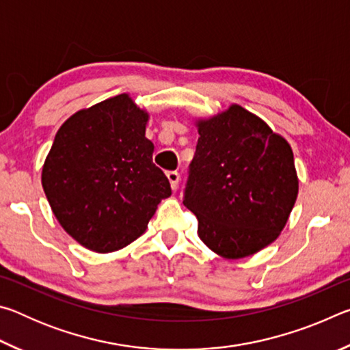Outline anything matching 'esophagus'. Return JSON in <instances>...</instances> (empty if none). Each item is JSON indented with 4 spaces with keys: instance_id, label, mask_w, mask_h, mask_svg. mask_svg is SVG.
I'll list each match as a JSON object with an SVG mask.
<instances>
[{
    "instance_id": "esophagus-1",
    "label": "esophagus",
    "mask_w": 350,
    "mask_h": 350,
    "mask_svg": "<svg viewBox=\"0 0 350 350\" xmlns=\"http://www.w3.org/2000/svg\"><path fill=\"white\" fill-rule=\"evenodd\" d=\"M167 177H168V180H170V183H171V188H173V189H177V187H179L180 174L177 173V171H168V173H167Z\"/></svg>"
}]
</instances>
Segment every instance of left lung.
I'll list each match as a JSON object with an SVG mask.
<instances>
[{"label": "left lung", "instance_id": "1", "mask_svg": "<svg viewBox=\"0 0 350 350\" xmlns=\"http://www.w3.org/2000/svg\"><path fill=\"white\" fill-rule=\"evenodd\" d=\"M196 126L183 205L210 250L225 259L250 256L280 236L298 196L292 148L239 105Z\"/></svg>", "mask_w": 350, "mask_h": 350}]
</instances>
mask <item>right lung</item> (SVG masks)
Segmentation results:
<instances>
[{
	"label": "right lung",
	"mask_w": 350,
	"mask_h": 350,
	"mask_svg": "<svg viewBox=\"0 0 350 350\" xmlns=\"http://www.w3.org/2000/svg\"><path fill=\"white\" fill-rule=\"evenodd\" d=\"M148 118L120 94L75 112L55 134L41 183L64 232L88 250L131 244L171 196L167 176L152 163Z\"/></svg>",
	"instance_id": "add662e5"
}]
</instances>
